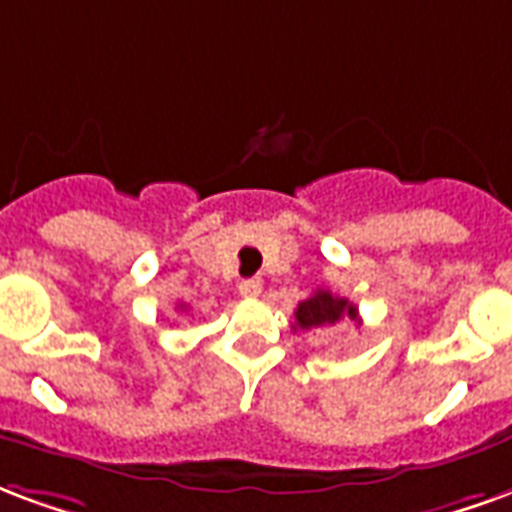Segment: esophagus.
Listing matches in <instances>:
<instances>
[{"instance_id": "obj_1", "label": "esophagus", "mask_w": 512, "mask_h": 512, "mask_svg": "<svg viewBox=\"0 0 512 512\" xmlns=\"http://www.w3.org/2000/svg\"><path fill=\"white\" fill-rule=\"evenodd\" d=\"M238 293L244 295V298H257V295L263 293V282L260 279H246L238 285Z\"/></svg>"}]
</instances>
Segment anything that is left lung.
<instances>
[{
    "label": "left lung",
    "instance_id": "1",
    "mask_svg": "<svg viewBox=\"0 0 512 512\" xmlns=\"http://www.w3.org/2000/svg\"><path fill=\"white\" fill-rule=\"evenodd\" d=\"M344 317L358 320V309H355L347 298L333 295L331 290H317V293L309 295L306 301L298 304L293 328H301V331L323 328V325H336L339 320H344Z\"/></svg>",
    "mask_w": 512,
    "mask_h": 512
}]
</instances>
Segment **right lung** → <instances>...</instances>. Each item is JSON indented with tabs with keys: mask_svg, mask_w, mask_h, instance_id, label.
Segmentation results:
<instances>
[{
	"mask_svg": "<svg viewBox=\"0 0 512 512\" xmlns=\"http://www.w3.org/2000/svg\"><path fill=\"white\" fill-rule=\"evenodd\" d=\"M181 309H184V306H181Z\"/></svg>",
	"mask_w": 512,
	"mask_h": 512,
	"instance_id": "obj_1",
	"label": "right lung"
}]
</instances>
